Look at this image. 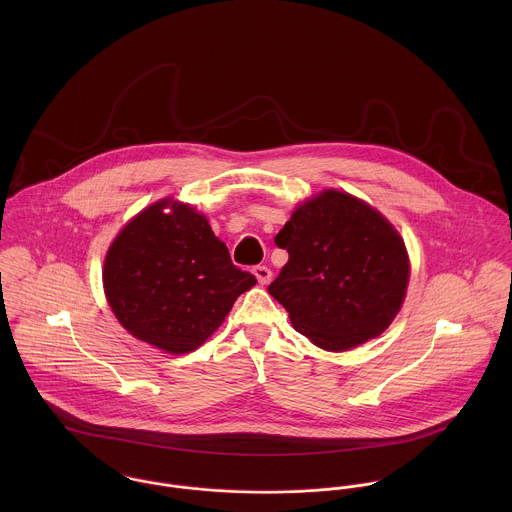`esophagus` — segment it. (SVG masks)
Instances as JSON below:
<instances>
[{
	"instance_id": "obj_1",
	"label": "esophagus",
	"mask_w": 512,
	"mask_h": 512,
	"mask_svg": "<svg viewBox=\"0 0 512 512\" xmlns=\"http://www.w3.org/2000/svg\"><path fill=\"white\" fill-rule=\"evenodd\" d=\"M254 276H256V280H258L262 286H266V284H270V280H272V270H270L268 266H256V268H254Z\"/></svg>"
}]
</instances>
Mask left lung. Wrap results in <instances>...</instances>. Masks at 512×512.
Masks as SVG:
<instances>
[{
	"instance_id": "8db88e82",
	"label": "left lung",
	"mask_w": 512,
	"mask_h": 512,
	"mask_svg": "<svg viewBox=\"0 0 512 512\" xmlns=\"http://www.w3.org/2000/svg\"><path fill=\"white\" fill-rule=\"evenodd\" d=\"M274 242L290 260L268 292L313 345L349 351L378 337L400 311L408 252L365 201L327 189L299 205Z\"/></svg>"
}]
</instances>
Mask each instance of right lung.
<instances>
[{
  "label": "right lung",
  "mask_w": 512,
  "mask_h": 512,
  "mask_svg": "<svg viewBox=\"0 0 512 512\" xmlns=\"http://www.w3.org/2000/svg\"><path fill=\"white\" fill-rule=\"evenodd\" d=\"M102 280L122 327L171 355L201 347L236 297L256 284L232 264L205 215L171 199L122 228L108 248Z\"/></svg>",
  "instance_id": "1"
}]
</instances>
